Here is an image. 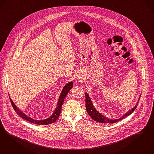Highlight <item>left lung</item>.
Instances as JSON below:
<instances>
[{
	"label": "left lung",
	"instance_id": "1",
	"mask_svg": "<svg viewBox=\"0 0 154 154\" xmlns=\"http://www.w3.org/2000/svg\"><path fill=\"white\" fill-rule=\"evenodd\" d=\"M85 107H86V110L87 111V113L89 114V115L91 116V118L94 120L96 121L97 122H99V123H114L118 122V121H120V120L125 118V117H127V116H129L134 112V111L137 108L138 103H139V101H138L136 106L134 108H132L131 109V110H130L127 113L123 115L121 118H120L119 119H117L111 120L105 117L104 116H103V115L99 113L97 111V109L95 108H94L93 105H92V102H91V99L87 93H85ZM139 99H140V97H139Z\"/></svg>",
	"mask_w": 154,
	"mask_h": 154
}]
</instances>
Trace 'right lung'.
I'll use <instances>...</instances> for the list:
<instances>
[{"label":"right lung","instance_id":"add662e5","mask_svg":"<svg viewBox=\"0 0 154 154\" xmlns=\"http://www.w3.org/2000/svg\"><path fill=\"white\" fill-rule=\"evenodd\" d=\"M73 82H69V83H67L66 85H65L63 87V90L62 91V92L60 94V95L59 97V100H58V102L57 103V106L55 108V109L54 112L53 114L51 116L45 120H38L34 119H32L31 118L29 117L28 116H27L26 115L23 113L22 111H20L19 108L17 107V106H15V104L12 102L11 98H10V102L11 103L12 106L13 107V108L14 109V110L15 111V112H17V114L19 115L21 118H22L28 122H29L32 123H34L36 125H50L54 123L57 118H59L60 112H61V109H62V106L63 105V102L64 100V98L66 97V95H67V94L69 93V91L73 87Z\"/></svg>","mask_w":154,"mask_h":154}]
</instances>
